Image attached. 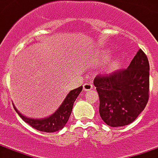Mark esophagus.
Listing matches in <instances>:
<instances>
[{
    "label": "esophagus",
    "instance_id": "1",
    "mask_svg": "<svg viewBox=\"0 0 158 158\" xmlns=\"http://www.w3.org/2000/svg\"><path fill=\"white\" fill-rule=\"evenodd\" d=\"M93 88V85L92 82H86L83 85L84 91H91Z\"/></svg>",
    "mask_w": 158,
    "mask_h": 158
}]
</instances>
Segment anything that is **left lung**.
Masks as SVG:
<instances>
[{"instance_id":"left-lung-1","label":"left lung","mask_w":158,"mask_h":158,"mask_svg":"<svg viewBox=\"0 0 158 158\" xmlns=\"http://www.w3.org/2000/svg\"><path fill=\"white\" fill-rule=\"evenodd\" d=\"M150 65L141 49L126 69L97 76L93 84L99 96V114L111 127L132 123L149 99Z\"/></svg>"}]
</instances>
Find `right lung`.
Here are the masks:
<instances>
[{"instance_id": "add662e5", "label": "right lung", "mask_w": 158, "mask_h": 158, "mask_svg": "<svg viewBox=\"0 0 158 158\" xmlns=\"http://www.w3.org/2000/svg\"><path fill=\"white\" fill-rule=\"evenodd\" d=\"M83 86H79L74 90H72L66 95L64 101L62 102L60 107L52 114L42 118H32L23 116L19 110H17L15 105L14 108L20 118L25 121L27 124L31 125L33 128L44 132H55L65 127V124L69 119L71 112L73 110V106L76 98L79 93H81Z\"/></svg>"}]
</instances>
